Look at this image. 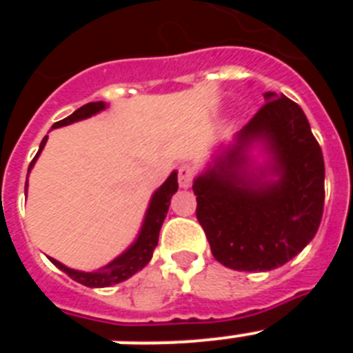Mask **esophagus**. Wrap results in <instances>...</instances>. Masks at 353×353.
Here are the masks:
<instances>
[{
	"instance_id": "esophagus-1",
	"label": "esophagus",
	"mask_w": 353,
	"mask_h": 353,
	"mask_svg": "<svg viewBox=\"0 0 353 353\" xmlns=\"http://www.w3.org/2000/svg\"><path fill=\"white\" fill-rule=\"evenodd\" d=\"M192 179H194V173H192L191 166H180L179 170V183L182 189H189L192 185Z\"/></svg>"
}]
</instances>
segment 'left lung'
Listing matches in <instances>:
<instances>
[{
    "label": "left lung",
    "mask_w": 353,
    "mask_h": 353,
    "mask_svg": "<svg viewBox=\"0 0 353 353\" xmlns=\"http://www.w3.org/2000/svg\"><path fill=\"white\" fill-rule=\"evenodd\" d=\"M265 101L235 145L215 155L192 185L214 258L245 272L277 269L297 256L316 235L325 199L322 148L304 111L272 92ZM252 142H263L271 154L258 174L247 155Z\"/></svg>",
    "instance_id": "obj_1"
}]
</instances>
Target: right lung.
Listing matches in <instances>:
<instances>
[{"label":"right lung","instance_id":"obj_1","mask_svg":"<svg viewBox=\"0 0 353 353\" xmlns=\"http://www.w3.org/2000/svg\"><path fill=\"white\" fill-rule=\"evenodd\" d=\"M102 109H105V102H90V104H84L83 108L76 109L70 117L56 121L54 125H52V129L70 125L74 121L93 117V114L101 113ZM46 141H48V136L42 139V143H40L39 152H37L35 159L31 161L30 168H28V173H30L33 164H35V161L39 159L40 152H42L43 146H46ZM26 189L28 182L26 185H24V191H26ZM176 191H179V179H176V171H173V173L168 176L166 182L159 187L157 191L154 192V196H152V199H150L148 210H146L141 232H139L136 242H134L125 252H121L120 256L114 258L111 263H108L105 267H102V269L93 270V272H81V270L68 269V267H65L63 263H60V261L54 260V258H49V260H51L58 269L63 270L68 277H72L74 281L88 286V288H105V286L125 281V279H129V277L134 276L138 270H141L143 267L152 260L154 249L157 248L159 242V232H161V226L162 223H164V219H166L168 208H170L171 196Z\"/></svg>","mask_w":353,"mask_h":353}]
</instances>
